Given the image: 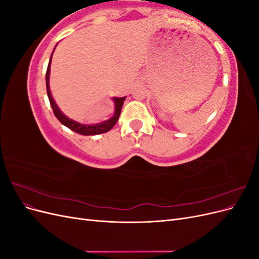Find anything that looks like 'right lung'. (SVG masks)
Masks as SVG:
<instances>
[{
  "instance_id": "right-lung-1",
  "label": "right lung",
  "mask_w": 259,
  "mask_h": 259,
  "mask_svg": "<svg viewBox=\"0 0 259 259\" xmlns=\"http://www.w3.org/2000/svg\"><path fill=\"white\" fill-rule=\"evenodd\" d=\"M57 46V45H56ZM56 46H55V49H56ZM54 49V51H55ZM53 51V53H54ZM53 53H52V56H53ZM52 56L50 58V62H49V66H48V71H46V90H48V96L50 99V103L51 106L53 108V111L55 116L57 117L59 120V122L61 124H64L65 126H67L68 128H70L71 131L75 132V133H79L81 135H85V136H89V135H98V134H103V133H107L110 131L116 123V121L119 120V116L121 113V109L123 106L124 100L126 97H113L112 100L114 103V114L110 119L104 121V122H100L97 124H82L76 122L72 119H69V117L62 113V111L58 108L57 104L55 103V100L52 96V93H51V89H50V73H51V62H52Z\"/></svg>"
}]
</instances>
